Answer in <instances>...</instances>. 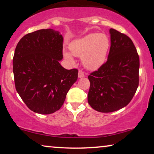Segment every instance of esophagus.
<instances>
[{"label":"esophagus","mask_w":154,"mask_h":154,"mask_svg":"<svg viewBox=\"0 0 154 154\" xmlns=\"http://www.w3.org/2000/svg\"><path fill=\"white\" fill-rule=\"evenodd\" d=\"M84 76H85V74H84V73L81 70H79V78H83Z\"/></svg>","instance_id":"esophagus-1"}]
</instances>
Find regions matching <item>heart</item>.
<instances>
[{
  "label": "heart",
  "mask_w": 154,
  "mask_h": 154,
  "mask_svg": "<svg viewBox=\"0 0 154 154\" xmlns=\"http://www.w3.org/2000/svg\"><path fill=\"white\" fill-rule=\"evenodd\" d=\"M73 55L81 57L85 68L90 70L98 69L104 64L110 48V41L104 33H90L81 38L75 40L69 45ZM67 60L73 62L71 53L64 52Z\"/></svg>",
  "instance_id": "heart-1"
}]
</instances>
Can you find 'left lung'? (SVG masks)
Wrapping results in <instances>:
<instances>
[{
  "mask_svg": "<svg viewBox=\"0 0 154 154\" xmlns=\"http://www.w3.org/2000/svg\"><path fill=\"white\" fill-rule=\"evenodd\" d=\"M107 61L88 75V101L94 110L109 113L129 104L139 85L140 58L133 42L113 29Z\"/></svg>",
  "mask_w": 154,
  "mask_h": 154,
  "instance_id": "obj_1",
  "label": "left lung"
}]
</instances>
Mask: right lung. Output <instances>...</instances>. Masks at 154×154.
Instances as JSON below:
<instances>
[{
  "label": "right lung",
  "mask_w": 154,
  "mask_h": 154,
  "mask_svg": "<svg viewBox=\"0 0 154 154\" xmlns=\"http://www.w3.org/2000/svg\"><path fill=\"white\" fill-rule=\"evenodd\" d=\"M63 37L52 29L23 36L13 57L14 85L27 107L33 112L50 114L64 104L66 94L78 79L76 69L61 66Z\"/></svg>",
  "instance_id": "obj_1"
}]
</instances>
